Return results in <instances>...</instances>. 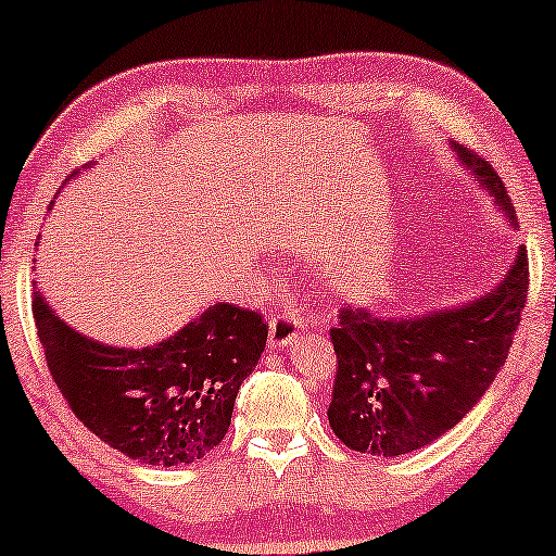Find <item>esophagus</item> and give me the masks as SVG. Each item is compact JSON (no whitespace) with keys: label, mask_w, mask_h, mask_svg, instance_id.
Instances as JSON below:
<instances>
[{"label":"esophagus","mask_w":556,"mask_h":556,"mask_svg":"<svg viewBox=\"0 0 556 556\" xmlns=\"http://www.w3.org/2000/svg\"><path fill=\"white\" fill-rule=\"evenodd\" d=\"M300 331V321L295 316H274L269 324V348L271 350H282L298 337Z\"/></svg>","instance_id":"1"}]
</instances>
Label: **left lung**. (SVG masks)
<instances>
[{"label":"left lung","instance_id":"8db88e82","mask_svg":"<svg viewBox=\"0 0 556 556\" xmlns=\"http://www.w3.org/2000/svg\"><path fill=\"white\" fill-rule=\"evenodd\" d=\"M450 149L509 227L518 225L491 164L460 143ZM526 298L528 251L520 245L500 282L465 303L416 316L342 308L329 331L337 379L327 416L334 437L363 455L397 457L455 429L507 361Z\"/></svg>","mask_w":556,"mask_h":556}]
</instances>
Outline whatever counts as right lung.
Wrapping results in <instances>:
<instances>
[{
    "label": "right lung",
    "instance_id": "right-lung-1",
    "mask_svg": "<svg viewBox=\"0 0 556 556\" xmlns=\"http://www.w3.org/2000/svg\"><path fill=\"white\" fill-rule=\"evenodd\" d=\"M34 316L49 371L75 418L130 460L164 468L198 463L225 439L240 384L258 366L269 334L258 314L232 303L208 305L146 348L83 334L56 316L41 290L34 292Z\"/></svg>",
    "mask_w": 556,
    "mask_h": 556
}]
</instances>
